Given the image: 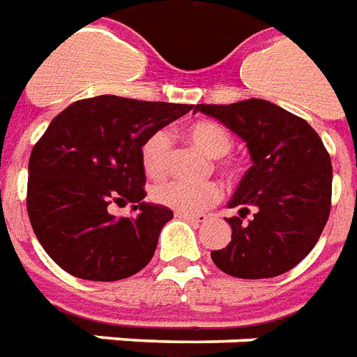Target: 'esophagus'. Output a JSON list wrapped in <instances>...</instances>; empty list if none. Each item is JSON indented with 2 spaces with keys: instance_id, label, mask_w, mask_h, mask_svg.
<instances>
[{
  "instance_id": "1",
  "label": "esophagus",
  "mask_w": 357,
  "mask_h": 357,
  "mask_svg": "<svg viewBox=\"0 0 357 357\" xmlns=\"http://www.w3.org/2000/svg\"><path fill=\"white\" fill-rule=\"evenodd\" d=\"M176 216L185 218V220L195 222V224H202V222H206V220H208L206 214H189V212H176Z\"/></svg>"
}]
</instances>
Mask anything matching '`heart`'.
<instances>
[{
    "instance_id": "obj_1",
    "label": "heart",
    "mask_w": 357,
    "mask_h": 357,
    "mask_svg": "<svg viewBox=\"0 0 357 357\" xmlns=\"http://www.w3.org/2000/svg\"><path fill=\"white\" fill-rule=\"evenodd\" d=\"M187 137L206 155L220 158L231 153L233 137L224 126L214 122H197L187 128ZM174 149V137L168 130H156L141 145V166L151 179H162L170 168V156ZM220 170L227 176L237 174V166L229 160L218 162ZM222 197L220 187L214 181L189 183L181 179H170L153 187V199L162 206L176 212H201L216 204Z\"/></svg>"
}]
</instances>
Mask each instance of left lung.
Instances as JSON below:
<instances>
[{
    "label": "left lung",
    "instance_id": "8db88e82",
    "mask_svg": "<svg viewBox=\"0 0 357 357\" xmlns=\"http://www.w3.org/2000/svg\"><path fill=\"white\" fill-rule=\"evenodd\" d=\"M197 110L243 137L252 158L229 202L239 208L227 220L231 243L212 250V260L239 279L287 273L310 255L329 220L333 166L321 137L304 118L264 99Z\"/></svg>",
    "mask_w": 357,
    "mask_h": 357
}]
</instances>
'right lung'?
Returning a JSON list of instances; mask_svg holds the SVG:
<instances>
[{
  "label": "right lung",
  "instance_id": "1",
  "mask_svg": "<svg viewBox=\"0 0 357 357\" xmlns=\"http://www.w3.org/2000/svg\"><path fill=\"white\" fill-rule=\"evenodd\" d=\"M193 105L116 95L80 99L51 120L28 162L26 210L43 250L59 268L89 281L137 273L155 255L172 210L149 204L141 145ZM136 214L114 218L112 206Z\"/></svg>",
  "mask_w": 357,
  "mask_h": 357
}]
</instances>
